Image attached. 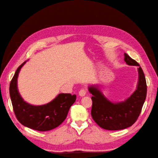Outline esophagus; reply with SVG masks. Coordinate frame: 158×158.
Wrapping results in <instances>:
<instances>
[{
  "label": "esophagus",
  "instance_id": "34e87169",
  "mask_svg": "<svg viewBox=\"0 0 158 158\" xmlns=\"http://www.w3.org/2000/svg\"><path fill=\"white\" fill-rule=\"evenodd\" d=\"M87 93V89H81L79 92V94L80 96H84Z\"/></svg>",
  "mask_w": 158,
  "mask_h": 158
}]
</instances>
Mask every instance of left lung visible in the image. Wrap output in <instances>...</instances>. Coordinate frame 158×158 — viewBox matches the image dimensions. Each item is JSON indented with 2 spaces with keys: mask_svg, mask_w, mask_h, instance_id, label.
Listing matches in <instances>:
<instances>
[{
  "mask_svg": "<svg viewBox=\"0 0 158 158\" xmlns=\"http://www.w3.org/2000/svg\"><path fill=\"white\" fill-rule=\"evenodd\" d=\"M127 64L139 66V81L136 89L125 101L112 102L96 86L89 87L92 94L91 115L102 128L108 130L126 129L133 125L138 119L147 96V83L143 70L139 63L124 53Z\"/></svg>",
  "mask_w": 158,
  "mask_h": 158,
  "instance_id": "obj_1",
  "label": "left lung"
}]
</instances>
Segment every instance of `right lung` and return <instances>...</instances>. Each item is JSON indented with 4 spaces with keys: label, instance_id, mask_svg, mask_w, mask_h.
I'll list each match as a JSON object with an SVG mask.
<instances>
[{
    "label": "right lung",
    "instance_id": "1",
    "mask_svg": "<svg viewBox=\"0 0 158 158\" xmlns=\"http://www.w3.org/2000/svg\"><path fill=\"white\" fill-rule=\"evenodd\" d=\"M25 61L16 70L9 85L13 111L22 125L38 131H48L56 128L65 120L70 107L76 100V95L60 94L46 105L34 106L25 102L20 96L17 85L19 70Z\"/></svg>",
    "mask_w": 158,
    "mask_h": 158
}]
</instances>
